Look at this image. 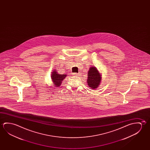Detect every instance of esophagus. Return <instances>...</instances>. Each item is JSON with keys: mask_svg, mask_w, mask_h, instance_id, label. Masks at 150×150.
<instances>
[{"mask_svg": "<svg viewBox=\"0 0 150 150\" xmlns=\"http://www.w3.org/2000/svg\"><path fill=\"white\" fill-rule=\"evenodd\" d=\"M74 75H75V76H77V77L80 76V74H79V73H74Z\"/></svg>", "mask_w": 150, "mask_h": 150, "instance_id": "34e87169", "label": "esophagus"}]
</instances>
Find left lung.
Segmentation results:
<instances>
[{
  "instance_id": "8db88e82",
  "label": "left lung",
  "mask_w": 150,
  "mask_h": 150,
  "mask_svg": "<svg viewBox=\"0 0 150 150\" xmlns=\"http://www.w3.org/2000/svg\"><path fill=\"white\" fill-rule=\"evenodd\" d=\"M87 83L91 89H96L99 85L101 81V75L96 67H91L88 73Z\"/></svg>"
}]
</instances>
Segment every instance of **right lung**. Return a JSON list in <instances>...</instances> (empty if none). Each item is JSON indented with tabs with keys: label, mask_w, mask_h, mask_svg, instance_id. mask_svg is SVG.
Here are the masks:
<instances>
[{
	"label": "right lung",
	"mask_w": 150,
	"mask_h": 150,
	"mask_svg": "<svg viewBox=\"0 0 150 150\" xmlns=\"http://www.w3.org/2000/svg\"><path fill=\"white\" fill-rule=\"evenodd\" d=\"M51 75L52 81L54 83V85L55 87L60 86L62 83V81L67 76V75L65 74H62V75L59 74L56 71H53Z\"/></svg>",
	"instance_id": "1"
}]
</instances>
